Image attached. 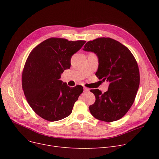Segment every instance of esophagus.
<instances>
[{"label":"esophagus","mask_w":159,"mask_h":159,"mask_svg":"<svg viewBox=\"0 0 159 159\" xmlns=\"http://www.w3.org/2000/svg\"><path fill=\"white\" fill-rule=\"evenodd\" d=\"M89 91V88H86V87H84V92H88V91Z\"/></svg>","instance_id":"1"}]
</instances>
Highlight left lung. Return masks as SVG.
Returning a JSON list of instances; mask_svg holds the SVG:
<instances>
[{
	"mask_svg": "<svg viewBox=\"0 0 159 159\" xmlns=\"http://www.w3.org/2000/svg\"><path fill=\"white\" fill-rule=\"evenodd\" d=\"M83 49L97 54L99 64L95 75L109 82L108 90L104 93L98 89L90 90L96 98L89 107L91 114L107 122L120 119L134 102L139 87L135 58L127 47L109 37L88 41Z\"/></svg>",
	"mask_w": 159,
	"mask_h": 159,
	"instance_id": "8db88e82",
	"label": "left lung"
}]
</instances>
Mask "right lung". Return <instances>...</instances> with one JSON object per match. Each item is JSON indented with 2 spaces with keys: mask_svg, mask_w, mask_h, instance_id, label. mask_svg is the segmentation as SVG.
<instances>
[{
  "mask_svg": "<svg viewBox=\"0 0 159 159\" xmlns=\"http://www.w3.org/2000/svg\"><path fill=\"white\" fill-rule=\"evenodd\" d=\"M86 43L52 37L30 52L22 74V86L27 101L41 118L53 122L68 116L83 87L67 86L59 80L70 68L71 58Z\"/></svg>",
  "mask_w": 159,
  "mask_h": 159,
  "instance_id": "add662e5",
  "label": "right lung"
}]
</instances>
